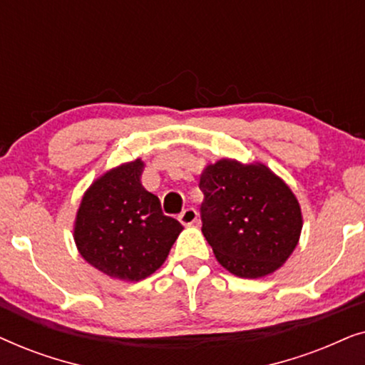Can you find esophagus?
<instances>
[{"mask_svg": "<svg viewBox=\"0 0 365 365\" xmlns=\"http://www.w3.org/2000/svg\"><path fill=\"white\" fill-rule=\"evenodd\" d=\"M197 219V211L194 207H187L179 214V221H181L184 226H191V224L196 222Z\"/></svg>", "mask_w": 365, "mask_h": 365, "instance_id": "34e87169", "label": "esophagus"}]
</instances>
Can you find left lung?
Masks as SVG:
<instances>
[{"mask_svg":"<svg viewBox=\"0 0 365 365\" xmlns=\"http://www.w3.org/2000/svg\"><path fill=\"white\" fill-rule=\"evenodd\" d=\"M202 234L234 276L277 271L299 242L302 214L296 196L264 164L221 159L201 174Z\"/></svg>","mask_w":365,"mask_h":365,"instance_id":"left-lung-1","label":"left lung"}]
</instances>
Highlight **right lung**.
Listing matches in <instances>:
<instances>
[{"label": "right lung", "instance_id": "right-lung-1", "mask_svg": "<svg viewBox=\"0 0 365 365\" xmlns=\"http://www.w3.org/2000/svg\"><path fill=\"white\" fill-rule=\"evenodd\" d=\"M141 159L96 179L79 204L74 241L84 261L113 279L138 282L166 261L181 222L141 184Z\"/></svg>", "mask_w": 365, "mask_h": 365}]
</instances>
